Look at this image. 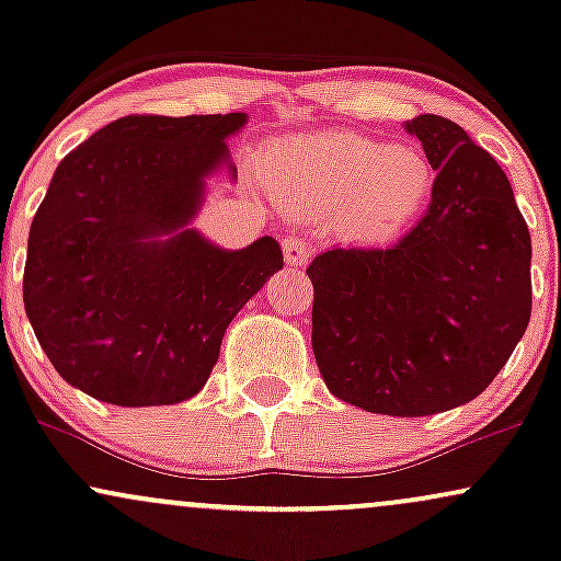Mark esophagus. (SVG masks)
I'll list each match as a JSON object with an SVG mask.
<instances>
[{
  "label": "esophagus",
  "mask_w": 561,
  "mask_h": 561,
  "mask_svg": "<svg viewBox=\"0 0 561 561\" xmlns=\"http://www.w3.org/2000/svg\"><path fill=\"white\" fill-rule=\"evenodd\" d=\"M282 253H285V261L289 266H302V263H308V259H311V244L300 240V237H285L282 240Z\"/></svg>",
  "instance_id": "obj_1"
}]
</instances>
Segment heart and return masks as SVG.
I'll return each instance as SVG.
<instances>
[{
  "mask_svg": "<svg viewBox=\"0 0 561 561\" xmlns=\"http://www.w3.org/2000/svg\"><path fill=\"white\" fill-rule=\"evenodd\" d=\"M268 179L300 210L340 216L369 242L401 234L433 197V169L414 147L353 131L289 139L266 160Z\"/></svg>",
  "mask_w": 561,
  "mask_h": 561,
  "instance_id": "1",
  "label": "heart"
}]
</instances>
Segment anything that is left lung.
I'll return each mask as SVG.
<instances>
[{
  "label": "left lung",
  "mask_w": 561,
  "mask_h": 561,
  "mask_svg": "<svg viewBox=\"0 0 561 561\" xmlns=\"http://www.w3.org/2000/svg\"><path fill=\"white\" fill-rule=\"evenodd\" d=\"M405 128L437 171L427 214L390 248H332L306 274L332 396L427 416L478 398L523 340L530 231L504 169L465 128L430 113Z\"/></svg>",
  "instance_id": "1"
}]
</instances>
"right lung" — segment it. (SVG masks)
<instances>
[{
	"label": "right lung",
	"mask_w": 561,
	"mask_h": 561,
	"mask_svg": "<svg viewBox=\"0 0 561 561\" xmlns=\"http://www.w3.org/2000/svg\"><path fill=\"white\" fill-rule=\"evenodd\" d=\"M227 115H126L57 165L28 234L23 302L57 375L113 405H169L208 382L279 242L221 250L186 229L229 165ZM169 233V238H163Z\"/></svg>",
	"instance_id": "add662e5"
}]
</instances>
